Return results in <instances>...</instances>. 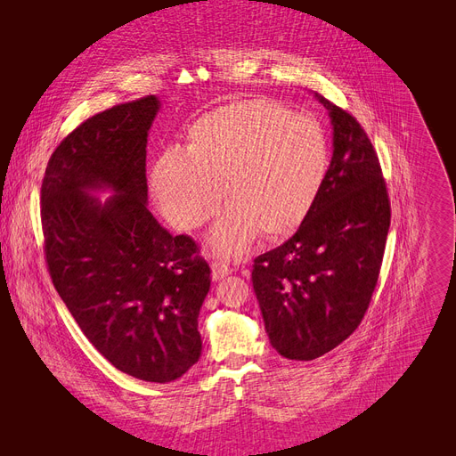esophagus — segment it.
<instances>
[{"label": "esophagus", "instance_id": "obj_1", "mask_svg": "<svg viewBox=\"0 0 456 456\" xmlns=\"http://www.w3.org/2000/svg\"><path fill=\"white\" fill-rule=\"evenodd\" d=\"M210 270H212V281H216V282L225 279V277H229V275L232 273V270H231L229 266L222 265V262H212Z\"/></svg>", "mask_w": 456, "mask_h": 456}]
</instances>
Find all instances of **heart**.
Returning <instances> with one entry per match:
<instances>
[{"label":"heart","instance_id":"heart-1","mask_svg":"<svg viewBox=\"0 0 456 456\" xmlns=\"http://www.w3.org/2000/svg\"><path fill=\"white\" fill-rule=\"evenodd\" d=\"M329 140L314 118L266 98L236 100L196 118L186 148L167 150L151 170L160 212L194 231L229 208L208 236L222 256H240L260 236L279 242L297 232L327 181Z\"/></svg>","mask_w":456,"mask_h":456}]
</instances>
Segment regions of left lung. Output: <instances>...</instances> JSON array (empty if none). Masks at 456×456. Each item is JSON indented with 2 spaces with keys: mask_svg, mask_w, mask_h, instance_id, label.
Returning <instances> with one entry per match:
<instances>
[{
  "mask_svg": "<svg viewBox=\"0 0 456 456\" xmlns=\"http://www.w3.org/2000/svg\"><path fill=\"white\" fill-rule=\"evenodd\" d=\"M332 127V157L316 207L282 246L253 265V290L270 344L290 361H314L361 325L375 290L390 201L361 124L314 92Z\"/></svg>",
  "mask_w": 456,
  "mask_h": 456,
  "instance_id": "obj_1",
  "label": "left lung"
}]
</instances>
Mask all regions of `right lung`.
I'll return each mask as SVG.
<instances>
[{"instance_id": "1", "label": "right lung", "mask_w": 456, "mask_h": 456, "mask_svg": "<svg viewBox=\"0 0 456 456\" xmlns=\"http://www.w3.org/2000/svg\"><path fill=\"white\" fill-rule=\"evenodd\" d=\"M159 110L148 95L69 133L47 162L40 214L47 268L85 337L119 371L164 385L201 356L210 268L191 238L148 210L146 148Z\"/></svg>"}]
</instances>
